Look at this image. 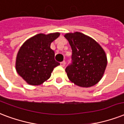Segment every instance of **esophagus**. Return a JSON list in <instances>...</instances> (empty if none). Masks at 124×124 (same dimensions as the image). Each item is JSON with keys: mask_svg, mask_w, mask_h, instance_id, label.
<instances>
[{"mask_svg": "<svg viewBox=\"0 0 124 124\" xmlns=\"http://www.w3.org/2000/svg\"><path fill=\"white\" fill-rule=\"evenodd\" d=\"M65 61H62V62H61V67H65Z\"/></svg>", "mask_w": 124, "mask_h": 124, "instance_id": "34e87169", "label": "esophagus"}]
</instances>
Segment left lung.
<instances>
[{
    "label": "left lung",
    "mask_w": 124,
    "mask_h": 124,
    "mask_svg": "<svg viewBox=\"0 0 124 124\" xmlns=\"http://www.w3.org/2000/svg\"><path fill=\"white\" fill-rule=\"evenodd\" d=\"M65 37L72 52V63L65 69L69 79L79 87L96 85L107 67L105 51L93 38L80 32L66 33Z\"/></svg>",
    "instance_id": "8db88e82"
}]
</instances>
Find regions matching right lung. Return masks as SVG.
<instances>
[{"label": "right lung", "instance_id": "add662e5", "mask_svg": "<svg viewBox=\"0 0 124 124\" xmlns=\"http://www.w3.org/2000/svg\"><path fill=\"white\" fill-rule=\"evenodd\" d=\"M60 33H39L26 41L17 53L15 68L20 76L31 85L43 83L51 76L54 69L60 65L54 59L52 42Z\"/></svg>", "mask_w": 124, "mask_h": 124}]
</instances>
